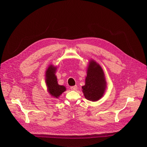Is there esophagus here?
Instances as JSON below:
<instances>
[{"instance_id": "1", "label": "esophagus", "mask_w": 147, "mask_h": 147, "mask_svg": "<svg viewBox=\"0 0 147 147\" xmlns=\"http://www.w3.org/2000/svg\"><path fill=\"white\" fill-rule=\"evenodd\" d=\"M70 88H71V90L76 91V90H77V86H72V87H70Z\"/></svg>"}]
</instances>
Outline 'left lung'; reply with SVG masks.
<instances>
[{"label": "left lung", "instance_id": "1", "mask_svg": "<svg viewBox=\"0 0 147 147\" xmlns=\"http://www.w3.org/2000/svg\"><path fill=\"white\" fill-rule=\"evenodd\" d=\"M85 81L82 87L85 98L92 102L102 98L107 88L105 76L99 64L92 59L89 60Z\"/></svg>", "mask_w": 147, "mask_h": 147}]
</instances>
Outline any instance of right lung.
<instances>
[{
    "instance_id": "add662e5",
    "label": "right lung",
    "mask_w": 147,
    "mask_h": 147,
    "mask_svg": "<svg viewBox=\"0 0 147 147\" xmlns=\"http://www.w3.org/2000/svg\"><path fill=\"white\" fill-rule=\"evenodd\" d=\"M57 66L51 64L45 71V83L47 87V91L51 96L55 98H59L63 92L66 91L64 86H60L57 82V78L56 76Z\"/></svg>"
}]
</instances>
